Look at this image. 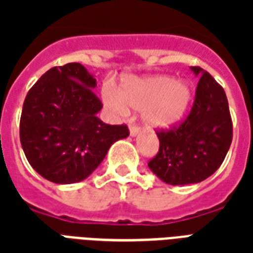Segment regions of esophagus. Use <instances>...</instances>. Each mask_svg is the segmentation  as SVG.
<instances>
[{
    "label": "esophagus",
    "instance_id": "1",
    "mask_svg": "<svg viewBox=\"0 0 253 253\" xmlns=\"http://www.w3.org/2000/svg\"><path fill=\"white\" fill-rule=\"evenodd\" d=\"M140 132V127L138 125H134V123H131L130 125V135L131 136H135V135H138Z\"/></svg>",
    "mask_w": 253,
    "mask_h": 253
}]
</instances>
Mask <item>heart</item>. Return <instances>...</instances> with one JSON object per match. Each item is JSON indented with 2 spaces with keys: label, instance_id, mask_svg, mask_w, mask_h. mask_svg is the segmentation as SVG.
I'll return each instance as SVG.
<instances>
[{
  "label": "heart",
  "instance_id": "obj_1",
  "mask_svg": "<svg viewBox=\"0 0 253 253\" xmlns=\"http://www.w3.org/2000/svg\"><path fill=\"white\" fill-rule=\"evenodd\" d=\"M192 99V87L186 81L169 76L132 79L123 85L119 94L113 89L103 91L107 107L119 114H126L128 106L144 110L146 122L156 128H167L180 121Z\"/></svg>",
  "mask_w": 253,
  "mask_h": 253
}]
</instances>
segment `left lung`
Listing matches in <instances>:
<instances>
[{
	"label": "left lung",
	"instance_id": "obj_1",
	"mask_svg": "<svg viewBox=\"0 0 253 253\" xmlns=\"http://www.w3.org/2000/svg\"><path fill=\"white\" fill-rule=\"evenodd\" d=\"M200 76L188 117L169 130H158L159 152L148 167L170 185L197 184L223 163L232 142V121L223 87L209 72L192 67Z\"/></svg>",
	"mask_w": 253,
	"mask_h": 253
}]
</instances>
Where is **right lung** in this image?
Returning a JSON list of instances; mask_svg holds the SVG:
<instances>
[{
	"label": "right lung",
	"mask_w": 253,
	"mask_h": 253,
	"mask_svg": "<svg viewBox=\"0 0 253 253\" xmlns=\"http://www.w3.org/2000/svg\"><path fill=\"white\" fill-rule=\"evenodd\" d=\"M95 79L80 63L53 67L26 95L19 138L42 177L55 184L85 180L114 142L127 138L126 125H106L97 117L102 102L93 93Z\"/></svg>",
	"instance_id": "1"
}]
</instances>
